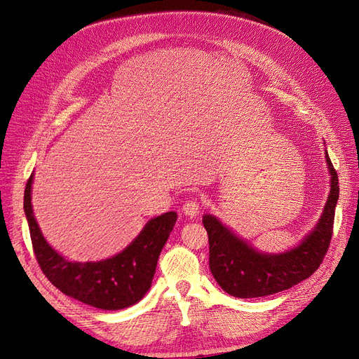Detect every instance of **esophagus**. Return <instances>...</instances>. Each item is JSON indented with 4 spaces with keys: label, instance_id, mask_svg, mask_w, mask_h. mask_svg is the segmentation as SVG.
<instances>
[{
    "label": "esophagus",
    "instance_id": "34e87169",
    "mask_svg": "<svg viewBox=\"0 0 359 359\" xmlns=\"http://www.w3.org/2000/svg\"><path fill=\"white\" fill-rule=\"evenodd\" d=\"M199 202L194 201V199H190L187 201L186 203L182 205V212L186 214L189 219H194V217L199 215Z\"/></svg>",
    "mask_w": 359,
    "mask_h": 359
}]
</instances>
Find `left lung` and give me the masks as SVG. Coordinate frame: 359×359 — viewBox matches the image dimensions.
Segmentation results:
<instances>
[{"label":"left lung","mask_w":359,"mask_h":359,"mask_svg":"<svg viewBox=\"0 0 359 359\" xmlns=\"http://www.w3.org/2000/svg\"><path fill=\"white\" fill-rule=\"evenodd\" d=\"M330 170V194L313 231L295 247L281 253H264L223 224L215 215L203 214L208 232L210 269L220 287L235 298H257L286 290L309 278L319 268L332 236L339 177L325 151Z\"/></svg>","instance_id":"left-lung-1"}]
</instances>
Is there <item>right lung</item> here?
I'll return each mask as SVG.
<instances>
[{"mask_svg": "<svg viewBox=\"0 0 359 359\" xmlns=\"http://www.w3.org/2000/svg\"><path fill=\"white\" fill-rule=\"evenodd\" d=\"M34 173L27 182L24 211L36 259L50 283L67 297L102 310H121L139 302L149 290L157 260L178 219L169 211L151 219L118 255L97 262H74L60 255L43 236L31 203Z\"/></svg>", "mask_w": 359, "mask_h": 359, "instance_id": "add662e5", "label": "right lung"}]
</instances>
